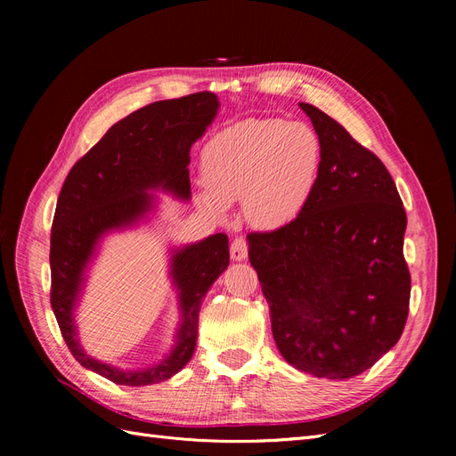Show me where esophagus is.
Wrapping results in <instances>:
<instances>
[{
  "mask_svg": "<svg viewBox=\"0 0 456 456\" xmlns=\"http://www.w3.org/2000/svg\"><path fill=\"white\" fill-rule=\"evenodd\" d=\"M230 255L233 260H245L249 255V243L245 238H236L230 245Z\"/></svg>",
  "mask_w": 456,
  "mask_h": 456,
  "instance_id": "34e87169",
  "label": "esophagus"
}]
</instances>
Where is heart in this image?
<instances>
[{
    "instance_id": "obj_1",
    "label": "heart",
    "mask_w": 456,
    "mask_h": 456,
    "mask_svg": "<svg viewBox=\"0 0 456 456\" xmlns=\"http://www.w3.org/2000/svg\"><path fill=\"white\" fill-rule=\"evenodd\" d=\"M322 161L317 134L302 123L247 119L216 133L201 151V175L209 191L200 205L223 215L243 201L249 223L275 230L300 213Z\"/></svg>"
}]
</instances>
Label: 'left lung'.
Instances as JSON below:
<instances>
[{"mask_svg":"<svg viewBox=\"0 0 456 456\" xmlns=\"http://www.w3.org/2000/svg\"><path fill=\"white\" fill-rule=\"evenodd\" d=\"M300 108L322 144L320 171L297 218L247 236L249 260L281 355L340 380L375 365L403 333L407 215L384 163L320 108Z\"/></svg>","mask_w":456,"mask_h":456,"instance_id":"obj_1","label":"left lung"}]
</instances>
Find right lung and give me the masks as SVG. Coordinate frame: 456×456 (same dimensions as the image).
Returning a JSON list of instances; mask_svg holds the SVG:
<instances>
[{"label": "right lung", "instance_id": "add662e5", "mask_svg": "<svg viewBox=\"0 0 456 456\" xmlns=\"http://www.w3.org/2000/svg\"><path fill=\"white\" fill-rule=\"evenodd\" d=\"M218 110L215 93L201 91L136 110L108 129L68 173L51 228V308L76 360L123 386L158 384L176 375L196 348L201 298L230 265L226 233H215L173 256L181 289L183 327L167 360L144 370H119L91 360L79 348L72 310L87 260L104 232L134 223L151 205L150 188L190 198V146Z\"/></svg>", "mask_w": 456, "mask_h": 456}]
</instances>
